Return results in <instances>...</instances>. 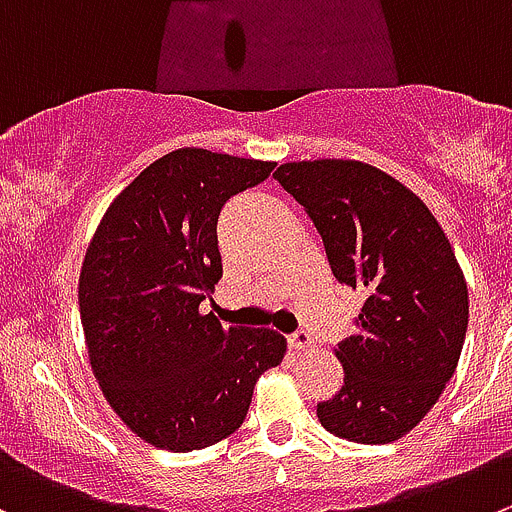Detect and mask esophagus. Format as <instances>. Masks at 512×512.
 <instances>
[{"mask_svg":"<svg viewBox=\"0 0 512 512\" xmlns=\"http://www.w3.org/2000/svg\"><path fill=\"white\" fill-rule=\"evenodd\" d=\"M286 342H289V347L294 349V352H304V349H309L311 344H314V342H311L309 334L301 332V329H299V332L289 334V337H286Z\"/></svg>","mask_w":512,"mask_h":512,"instance_id":"34e87169","label":"esophagus"}]
</instances>
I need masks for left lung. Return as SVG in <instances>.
<instances>
[{"label":"left lung","instance_id":"1","mask_svg":"<svg viewBox=\"0 0 512 512\" xmlns=\"http://www.w3.org/2000/svg\"><path fill=\"white\" fill-rule=\"evenodd\" d=\"M314 221L339 284L364 296L337 344L342 389L316 405L332 435L384 445L420 425L455 374L467 286L430 208L359 160H301L274 173Z\"/></svg>","mask_w":512,"mask_h":512}]
</instances>
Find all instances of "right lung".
Here are the masks:
<instances>
[{
  "label": "right lung",
  "mask_w": 512,
  "mask_h": 512,
  "mask_svg": "<svg viewBox=\"0 0 512 512\" xmlns=\"http://www.w3.org/2000/svg\"><path fill=\"white\" fill-rule=\"evenodd\" d=\"M276 163L180 148L107 208L80 274L95 379L150 445L191 452L246 420L256 379L284 359L274 329L223 326L201 304L221 279L218 216Z\"/></svg>",
  "instance_id": "add662e5"
}]
</instances>
